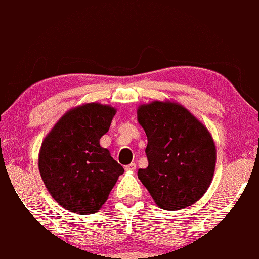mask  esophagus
Wrapping results in <instances>:
<instances>
[{
	"mask_svg": "<svg viewBox=\"0 0 259 259\" xmlns=\"http://www.w3.org/2000/svg\"><path fill=\"white\" fill-rule=\"evenodd\" d=\"M136 163H131L128 165H126L124 168H126V170H131V171H135L136 170Z\"/></svg>",
	"mask_w": 259,
	"mask_h": 259,
	"instance_id": "34e87169",
	"label": "esophagus"
}]
</instances>
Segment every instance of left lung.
<instances>
[{
	"instance_id": "8db88e82",
	"label": "left lung",
	"mask_w": 259,
	"mask_h": 259,
	"mask_svg": "<svg viewBox=\"0 0 259 259\" xmlns=\"http://www.w3.org/2000/svg\"><path fill=\"white\" fill-rule=\"evenodd\" d=\"M137 115L148 138V166L138 170V179L164 210L191 206L212 180L216 163L212 137L201 122L174 102L142 105Z\"/></svg>"
}]
</instances>
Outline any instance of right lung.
<instances>
[{
	"mask_svg": "<svg viewBox=\"0 0 259 259\" xmlns=\"http://www.w3.org/2000/svg\"><path fill=\"white\" fill-rule=\"evenodd\" d=\"M115 113V108L101 104L75 107L41 143V179L55 201L76 215L97 212L124 171L100 146Z\"/></svg>",
	"mask_w": 259,
	"mask_h": 259,
	"instance_id": "right-lung-1",
	"label": "right lung"
}]
</instances>
